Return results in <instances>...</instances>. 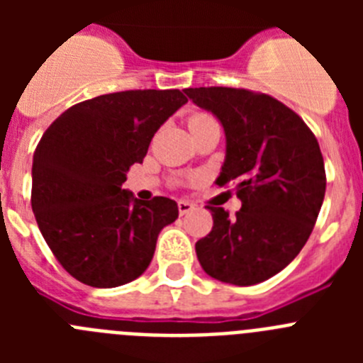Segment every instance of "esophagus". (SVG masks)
Instances as JSON below:
<instances>
[{
	"label": "esophagus",
	"instance_id": "34e87169",
	"mask_svg": "<svg viewBox=\"0 0 363 363\" xmlns=\"http://www.w3.org/2000/svg\"><path fill=\"white\" fill-rule=\"evenodd\" d=\"M194 207H196V205L192 203V201H189V200H179L178 201V209H179V214H182V216H184V214H189L191 211H194Z\"/></svg>",
	"mask_w": 363,
	"mask_h": 363
}]
</instances>
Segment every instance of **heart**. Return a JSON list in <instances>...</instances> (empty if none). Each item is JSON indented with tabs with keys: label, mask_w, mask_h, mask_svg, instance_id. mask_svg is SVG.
Listing matches in <instances>:
<instances>
[{
	"label": "heart",
	"mask_w": 363,
	"mask_h": 363,
	"mask_svg": "<svg viewBox=\"0 0 363 363\" xmlns=\"http://www.w3.org/2000/svg\"><path fill=\"white\" fill-rule=\"evenodd\" d=\"M205 118H209V116H205V114H194V116L189 120V123H192V121H198V120H205Z\"/></svg>",
	"instance_id": "heart-1"
}]
</instances>
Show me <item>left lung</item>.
Returning a JSON list of instances; mask_svg holds the SVG:
<instances>
[{
	"instance_id": "obj_1",
	"label": "left lung",
	"mask_w": 363,
	"mask_h": 363,
	"mask_svg": "<svg viewBox=\"0 0 363 363\" xmlns=\"http://www.w3.org/2000/svg\"><path fill=\"white\" fill-rule=\"evenodd\" d=\"M225 133L216 178L242 200L236 216L207 207L213 230L196 242L211 278L245 287L269 280L293 262L313 233L325 196V167L314 134L296 112L245 89H185Z\"/></svg>"
}]
</instances>
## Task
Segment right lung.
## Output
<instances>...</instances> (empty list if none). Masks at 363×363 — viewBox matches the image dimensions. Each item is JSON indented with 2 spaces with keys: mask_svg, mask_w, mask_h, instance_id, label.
<instances>
[{
  "mask_svg": "<svg viewBox=\"0 0 363 363\" xmlns=\"http://www.w3.org/2000/svg\"><path fill=\"white\" fill-rule=\"evenodd\" d=\"M187 104L184 92L125 91L67 108L32 160V211L50 251L82 284L111 289L142 277L178 203L123 189L150 140Z\"/></svg>",
  "mask_w": 363,
  "mask_h": 363,
  "instance_id": "obj_1",
  "label": "right lung"
}]
</instances>
